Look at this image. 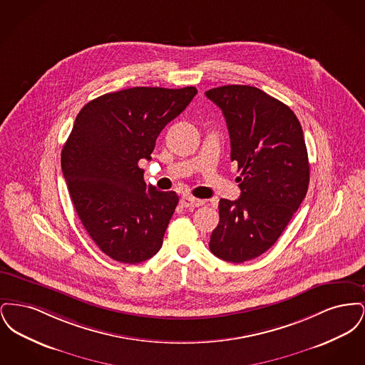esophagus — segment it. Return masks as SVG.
I'll return each mask as SVG.
<instances>
[{"instance_id":"esophagus-1","label":"esophagus","mask_w":365,"mask_h":365,"mask_svg":"<svg viewBox=\"0 0 365 365\" xmlns=\"http://www.w3.org/2000/svg\"><path fill=\"white\" fill-rule=\"evenodd\" d=\"M180 204L182 207L185 208H197V207H201L204 205V200H198V198H194V197H182L180 198Z\"/></svg>"}]
</instances>
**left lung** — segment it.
I'll return each instance as SVG.
<instances>
[{"label":"left lung","mask_w":365,"mask_h":365,"mask_svg":"<svg viewBox=\"0 0 365 365\" xmlns=\"http://www.w3.org/2000/svg\"><path fill=\"white\" fill-rule=\"evenodd\" d=\"M205 96L226 119L241 197L219 201L210 252L228 262L259 257L278 241L307 195L309 161L294 112L260 88H210Z\"/></svg>","instance_id":"8db88e82"}]
</instances>
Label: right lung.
I'll return each mask as SVG.
<instances>
[{
    "label": "right lung",
    "instance_id": "right-lung-1",
    "mask_svg": "<svg viewBox=\"0 0 365 365\" xmlns=\"http://www.w3.org/2000/svg\"><path fill=\"white\" fill-rule=\"evenodd\" d=\"M195 87H131L104 94L78 113L61 152L71 200L87 234L113 260L137 264L160 250L179 202L175 191L143 180L163 128L180 115Z\"/></svg>",
    "mask_w": 365,
    "mask_h": 365
}]
</instances>
